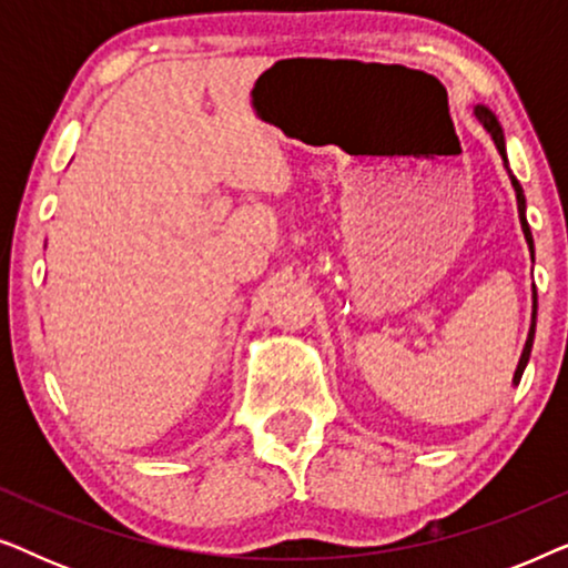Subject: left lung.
<instances>
[{"label": "left lung", "mask_w": 568, "mask_h": 568, "mask_svg": "<svg viewBox=\"0 0 568 568\" xmlns=\"http://www.w3.org/2000/svg\"><path fill=\"white\" fill-rule=\"evenodd\" d=\"M476 119L484 123V129L491 134L496 150H499V154L504 158V165H507V150H504V134H501V126L499 121H496V115L488 111L486 105H476ZM509 170V168H507ZM509 178H511V185H515V193H517V209H519V222H523V230H525V237H527V245H530L532 251V235H530V227H527V220H525V193H523V185H519V181L515 175H511L509 170ZM535 307L532 305V325H530V333H527V341H525V348H523V356H519V364H517V372H515V379L511 383H519L523 379V372L527 367V359H530V348H532V338H535Z\"/></svg>", "instance_id": "8db88e82"}]
</instances>
